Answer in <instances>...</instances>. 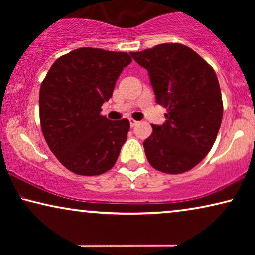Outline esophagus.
<instances>
[{
    "label": "esophagus",
    "mask_w": 255,
    "mask_h": 255,
    "mask_svg": "<svg viewBox=\"0 0 255 255\" xmlns=\"http://www.w3.org/2000/svg\"><path fill=\"white\" fill-rule=\"evenodd\" d=\"M137 123H138V121L133 120V118H130V125H131V127H134V125Z\"/></svg>",
    "instance_id": "34e87169"
}]
</instances>
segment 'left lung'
Segmentation results:
<instances>
[{
	"mask_svg": "<svg viewBox=\"0 0 255 255\" xmlns=\"http://www.w3.org/2000/svg\"><path fill=\"white\" fill-rule=\"evenodd\" d=\"M131 57L147 69L156 103L166 122L152 124L144 142L153 168L181 174L210 152L221 128L223 101L217 75L196 52L181 44H161Z\"/></svg>",
	"mask_w": 255,
	"mask_h": 255,
	"instance_id": "8db88e82",
	"label": "left lung"
}]
</instances>
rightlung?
Instances as JSON below:
<instances>
[{"mask_svg": "<svg viewBox=\"0 0 255 255\" xmlns=\"http://www.w3.org/2000/svg\"><path fill=\"white\" fill-rule=\"evenodd\" d=\"M131 61L125 52L82 47L51 66L39 92L41 131L52 153L71 172L101 175L116 162L130 122L110 121L101 115V107Z\"/></svg>", "mask_w": 255, "mask_h": 255, "instance_id": "right-lung-1", "label": "right lung"}]
</instances>
